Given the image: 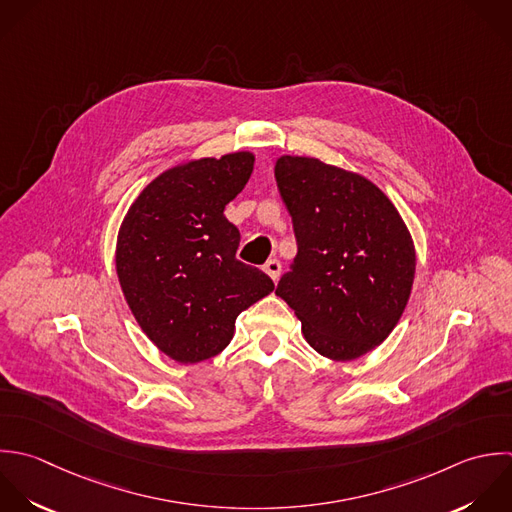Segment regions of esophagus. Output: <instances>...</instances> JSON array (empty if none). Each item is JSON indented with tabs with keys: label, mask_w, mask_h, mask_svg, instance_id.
I'll return each mask as SVG.
<instances>
[{
	"label": "esophagus",
	"mask_w": 512,
	"mask_h": 512,
	"mask_svg": "<svg viewBox=\"0 0 512 512\" xmlns=\"http://www.w3.org/2000/svg\"><path fill=\"white\" fill-rule=\"evenodd\" d=\"M263 271H265L273 281H277L279 275H281V263H279L277 259H269V261L263 265Z\"/></svg>",
	"instance_id": "esophagus-1"
}]
</instances>
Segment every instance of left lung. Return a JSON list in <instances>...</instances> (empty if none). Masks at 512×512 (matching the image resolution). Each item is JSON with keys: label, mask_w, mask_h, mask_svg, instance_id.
Segmentation results:
<instances>
[{"label": "left lung", "mask_w": 512, "mask_h": 512, "mask_svg": "<svg viewBox=\"0 0 512 512\" xmlns=\"http://www.w3.org/2000/svg\"><path fill=\"white\" fill-rule=\"evenodd\" d=\"M297 257L277 285L307 343L335 361L381 345L399 323L415 279L411 233L369 179L313 157L275 165Z\"/></svg>", "instance_id": "obj_1"}]
</instances>
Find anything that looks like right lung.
I'll list each match as a JSON object with an SVG mask.
<instances>
[{"mask_svg": "<svg viewBox=\"0 0 512 512\" xmlns=\"http://www.w3.org/2000/svg\"><path fill=\"white\" fill-rule=\"evenodd\" d=\"M247 151L199 159L153 179L117 237V275L143 333L177 363L219 355L241 311L275 285L237 259L239 229L223 215L247 185Z\"/></svg>", "mask_w": 512, "mask_h": 512, "instance_id": "right-lung-1", "label": "right lung"}]
</instances>
